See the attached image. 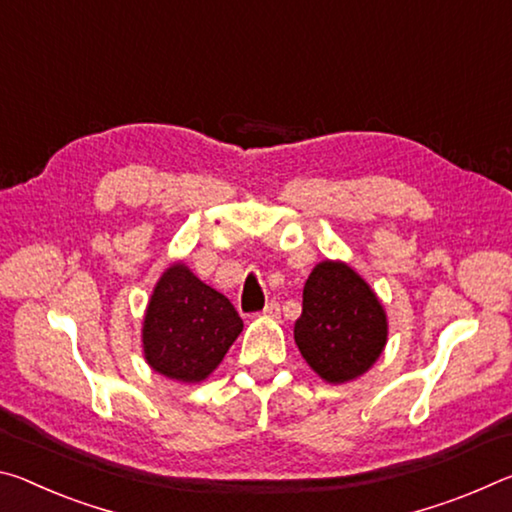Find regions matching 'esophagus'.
Listing matches in <instances>:
<instances>
[{"label":"esophagus","mask_w":512,"mask_h":512,"mask_svg":"<svg viewBox=\"0 0 512 512\" xmlns=\"http://www.w3.org/2000/svg\"><path fill=\"white\" fill-rule=\"evenodd\" d=\"M263 317H279L281 315V308H279V304H276V301H270V304H267L265 308H263V313H261Z\"/></svg>","instance_id":"obj_1"}]
</instances>
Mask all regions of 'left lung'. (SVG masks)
<instances>
[{"mask_svg":"<svg viewBox=\"0 0 512 512\" xmlns=\"http://www.w3.org/2000/svg\"><path fill=\"white\" fill-rule=\"evenodd\" d=\"M388 340V317L365 279L342 261H322L304 286L295 342L326 383L358 379Z\"/></svg>","mask_w":512,"mask_h":512,"instance_id":"8db88e82","label":"left lung"}]
</instances>
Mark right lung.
<instances>
[{
  "label": "right lung",
  "instance_id": "obj_1",
  "mask_svg": "<svg viewBox=\"0 0 512 512\" xmlns=\"http://www.w3.org/2000/svg\"><path fill=\"white\" fill-rule=\"evenodd\" d=\"M242 331L236 308L183 263L158 279L142 322V349L154 372L181 383L211 374Z\"/></svg>",
  "mask_w": 512,
  "mask_h": 512
}]
</instances>
